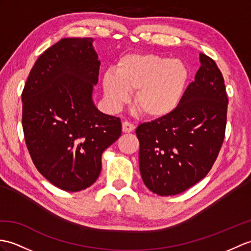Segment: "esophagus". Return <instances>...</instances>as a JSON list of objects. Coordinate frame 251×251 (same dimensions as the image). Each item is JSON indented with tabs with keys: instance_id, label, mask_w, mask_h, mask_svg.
Wrapping results in <instances>:
<instances>
[{
	"instance_id": "34e87169",
	"label": "esophagus",
	"mask_w": 251,
	"mask_h": 251,
	"mask_svg": "<svg viewBox=\"0 0 251 251\" xmlns=\"http://www.w3.org/2000/svg\"><path fill=\"white\" fill-rule=\"evenodd\" d=\"M122 129H123V132H131L133 129H135V125L131 124L130 122H123L122 124Z\"/></svg>"
}]
</instances>
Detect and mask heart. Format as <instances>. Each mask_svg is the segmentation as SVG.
Wrapping results in <instances>:
<instances>
[{"label":"heart","mask_w":251,"mask_h":251,"mask_svg":"<svg viewBox=\"0 0 251 251\" xmlns=\"http://www.w3.org/2000/svg\"><path fill=\"white\" fill-rule=\"evenodd\" d=\"M189 77L183 62L155 54H130L116 63L114 74L103 75L108 101L119 108L133 93V102L143 114L161 118L171 113L183 96Z\"/></svg>","instance_id":"heart-1"}]
</instances>
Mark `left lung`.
I'll return each mask as SVG.
<instances>
[{
	"mask_svg": "<svg viewBox=\"0 0 251 251\" xmlns=\"http://www.w3.org/2000/svg\"><path fill=\"white\" fill-rule=\"evenodd\" d=\"M200 62L177 107L136 129L142 179L159 196L180 194L204 178L224 142L229 101L225 80L211 57L201 53Z\"/></svg>",
	"mask_w": 251,
	"mask_h": 251,
	"instance_id": "left-lung-1",
	"label": "left lung"
}]
</instances>
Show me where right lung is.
Here are the masks:
<instances>
[{
  "instance_id": "obj_1",
  "label": "right lung",
  "mask_w": 251,
  "mask_h": 251,
  "mask_svg": "<svg viewBox=\"0 0 251 251\" xmlns=\"http://www.w3.org/2000/svg\"><path fill=\"white\" fill-rule=\"evenodd\" d=\"M93 38H63L35 62L22 91L25 144L39 173L66 191L96 182L101 154L122 133L120 118L92 100L98 82Z\"/></svg>"
}]
</instances>
